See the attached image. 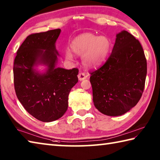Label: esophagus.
I'll return each instance as SVG.
<instances>
[{
    "label": "esophagus",
    "mask_w": 160,
    "mask_h": 160,
    "mask_svg": "<svg viewBox=\"0 0 160 160\" xmlns=\"http://www.w3.org/2000/svg\"><path fill=\"white\" fill-rule=\"evenodd\" d=\"M87 76H88V75H86V73H85V72H80V73L78 74V79H79V80H80V81L85 80V78H87Z\"/></svg>",
    "instance_id": "obj_1"
}]
</instances>
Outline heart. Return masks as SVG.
Listing matches in <instances>:
<instances>
[{
    "label": "heart",
    "instance_id": "heart-1",
    "mask_svg": "<svg viewBox=\"0 0 160 160\" xmlns=\"http://www.w3.org/2000/svg\"><path fill=\"white\" fill-rule=\"evenodd\" d=\"M70 47L75 54L82 56V63L85 66L96 67L106 60L111 48V42L107 37L85 33L75 37ZM66 58L72 60V54L66 52Z\"/></svg>",
    "mask_w": 160,
    "mask_h": 160
}]
</instances>
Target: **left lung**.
Segmentation results:
<instances>
[{
  "label": "left lung",
  "instance_id": "1",
  "mask_svg": "<svg viewBox=\"0 0 160 160\" xmlns=\"http://www.w3.org/2000/svg\"><path fill=\"white\" fill-rule=\"evenodd\" d=\"M93 102L105 115H123L137 104L144 90L147 61L138 40L127 31L116 35L104 65L90 72Z\"/></svg>",
  "mask_w": 160,
  "mask_h": 160
}]
</instances>
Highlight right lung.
I'll use <instances>...</instances> for the list:
<instances>
[{
	"label": "right lung",
	"mask_w": 160,
	"mask_h": 160,
	"mask_svg": "<svg viewBox=\"0 0 160 160\" xmlns=\"http://www.w3.org/2000/svg\"><path fill=\"white\" fill-rule=\"evenodd\" d=\"M60 29L32 34L17 51L13 75L16 95L27 112L38 120L51 122L61 118L68 109V94L78 82V68H56L58 53L56 42ZM48 66L41 74L37 64Z\"/></svg>",
	"instance_id": "obj_1"
}]
</instances>
